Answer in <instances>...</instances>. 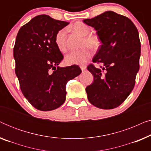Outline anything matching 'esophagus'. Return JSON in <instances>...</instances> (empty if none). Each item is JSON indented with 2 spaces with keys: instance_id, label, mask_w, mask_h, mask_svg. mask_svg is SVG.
<instances>
[{
  "instance_id": "esophagus-1",
  "label": "esophagus",
  "mask_w": 151,
  "mask_h": 151,
  "mask_svg": "<svg viewBox=\"0 0 151 151\" xmlns=\"http://www.w3.org/2000/svg\"><path fill=\"white\" fill-rule=\"evenodd\" d=\"M80 69H81V70L82 71H85V70L86 69V66H84V65H82V66H80Z\"/></svg>"
}]
</instances>
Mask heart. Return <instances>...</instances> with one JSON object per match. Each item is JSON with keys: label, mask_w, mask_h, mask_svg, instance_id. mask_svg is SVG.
I'll use <instances>...</instances> for the list:
<instances>
[{"label": "heart", "mask_w": 151, "mask_h": 151, "mask_svg": "<svg viewBox=\"0 0 151 151\" xmlns=\"http://www.w3.org/2000/svg\"><path fill=\"white\" fill-rule=\"evenodd\" d=\"M71 29L73 32L83 36V40L82 41V45H88L93 49H96L99 47L100 40L98 36L93 34H88L91 29L87 24L82 22H78L74 24L71 27ZM66 34L67 29L63 28L60 29L55 36V44L61 52H65L67 51ZM88 47L85 46L79 50L72 51L69 52L65 56V61L66 64L69 65L85 64L92 55L91 51Z\"/></svg>", "instance_id": "1"}]
</instances>
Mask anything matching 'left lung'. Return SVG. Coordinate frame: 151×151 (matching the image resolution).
Listing matches in <instances>:
<instances>
[{"instance_id":"8db88e82","label":"left lung","mask_w":151,"mask_h":151,"mask_svg":"<svg viewBox=\"0 0 151 151\" xmlns=\"http://www.w3.org/2000/svg\"><path fill=\"white\" fill-rule=\"evenodd\" d=\"M83 22L97 31L102 42L93 62L102 63V69L87 67L94 78L86 88L88 100L99 109H115L135 86L141 53L139 33L129 18L112 11Z\"/></svg>"}]
</instances>
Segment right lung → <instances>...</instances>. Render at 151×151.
Instances as JSON below:
<instances>
[{"mask_svg": "<svg viewBox=\"0 0 151 151\" xmlns=\"http://www.w3.org/2000/svg\"><path fill=\"white\" fill-rule=\"evenodd\" d=\"M69 24L48 15H39L20 29L16 38L15 72L22 94L40 111L56 109L66 100V84L82 73L78 65L59 67L63 55L55 36Z\"/></svg>", "mask_w": 151, "mask_h": 151, "instance_id": "right-lung-1", "label": "right lung"}]
</instances>
